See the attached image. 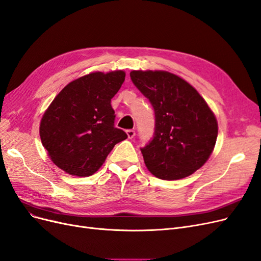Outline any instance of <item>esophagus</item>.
Returning <instances> with one entry per match:
<instances>
[{"label":"esophagus","instance_id":"34e87169","mask_svg":"<svg viewBox=\"0 0 261 261\" xmlns=\"http://www.w3.org/2000/svg\"><path fill=\"white\" fill-rule=\"evenodd\" d=\"M126 134H127V137H128L129 139L134 138L135 135H136V133H135L134 129H127V130H126Z\"/></svg>","mask_w":261,"mask_h":261}]
</instances>
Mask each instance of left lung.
<instances>
[{
    "label": "left lung",
    "instance_id": "1",
    "mask_svg": "<svg viewBox=\"0 0 261 261\" xmlns=\"http://www.w3.org/2000/svg\"><path fill=\"white\" fill-rule=\"evenodd\" d=\"M134 85L153 107L154 135L141 148L155 177L177 180L202 167L214 150L218 124L202 96L181 77L166 71H132Z\"/></svg>",
    "mask_w": 261,
    "mask_h": 261
}]
</instances>
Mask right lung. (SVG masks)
Wrapping results in <instances>:
<instances>
[{"label": "right lung", "mask_w": 261, "mask_h": 261, "mask_svg": "<svg viewBox=\"0 0 261 261\" xmlns=\"http://www.w3.org/2000/svg\"><path fill=\"white\" fill-rule=\"evenodd\" d=\"M125 80L124 71L94 72L69 83L45 111L40 136L54 164L70 175L91 176L116 143L126 139L114 126L111 99Z\"/></svg>", "instance_id": "right-lung-1"}]
</instances>
